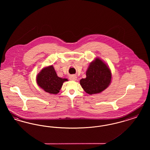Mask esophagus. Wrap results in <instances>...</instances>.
<instances>
[{
  "label": "esophagus",
  "mask_w": 150,
  "mask_h": 150,
  "mask_svg": "<svg viewBox=\"0 0 150 150\" xmlns=\"http://www.w3.org/2000/svg\"><path fill=\"white\" fill-rule=\"evenodd\" d=\"M70 79L71 80H74V81H75L76 79H77V77L75 75H72L70 77Z\"/></svg>",
  "instance_id": "34e87169"
}]
</instances>
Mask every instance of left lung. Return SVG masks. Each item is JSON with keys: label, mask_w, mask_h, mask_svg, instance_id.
Here are the masks:
<instances>
[{"label": "left lung", "mask_w": 150, "mask_h": 150, "mask_svg": "<svg viewBox=\"0 0 150 150\" xmlns=\"http://www.w3.org/2000/svg\"><path fill=\"white\" fill-rule=\"evenodd\" d=\"M86 76L80 80V84L86 93L93 94L100 93L108 86L111 72L106 64L98 58L91 63Z\"/></svg>", "instance_id": "left-lung-1"}]
</instances>
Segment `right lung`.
I'll list each match as a JSON object with an SVG mask.
<instances>
[{"mask_svg": "<svg viewBox=\"0 0 150 150\" xmlns=\"http://www.w3.org/2000/svg\"><path fill=\"white\" fill-rule=\"evenodd\" d=\"M67 79H62L57 76L53 66L43 68L36 77V82L38 86L44 91L50 94H57Z\"/></svg>", "mask_w": 150, "mask_h": 150, "instance_id": "add662e5", "label": "right lung"}]
</instances>
